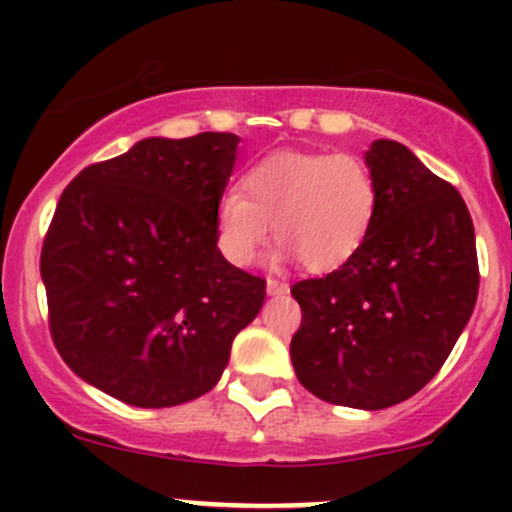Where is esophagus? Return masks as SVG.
Here are the masks:
<instances>
[{"mask_svg":"<svg viewBox=\"0 0 512 512\" xmlns=\"http://www.w3.org/2000/svg\"><path fill=\"white\" fill-rule=\"evenodd\" d=\"M287 282L275 280V277H267V294H285L287 292Z\"/></svg>","mask_w":512,"mask_h":512,"instance_id":"obj_1","label":"esophagus"}]
</instances>
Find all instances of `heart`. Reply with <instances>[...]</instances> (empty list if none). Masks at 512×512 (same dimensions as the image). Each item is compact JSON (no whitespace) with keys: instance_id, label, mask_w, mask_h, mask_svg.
Returning <instances> with one entry per match:
<instances>
[{"instance_id":"heart-1","label":"heart","mask_w":512,"mask_h":512,"mask_svg":"<svg viewBox=\"0 0 512 512\" xmlns=\"http://www.w3.org/2000/svg\"><path fill=\"white\" fill-rule=\"evenodd\" d=\"M379 213V183L352 153L275 151L255 160L215 208L227 262L247 267L270 237L312 272H332L361 250Z\"/></svg>"}]
</instances>
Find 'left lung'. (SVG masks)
Returning a JSON list of instances; mask_svg holds the SVG:
<instances>
[{"mask_svg":"<svg viewBox=\"0 0 512 512\" xmlns=\"http://www.w3.org/2000/svg\"><path fill=\"white\" fill-rule=\"evenodd\" d=\"M374 227L347 265L292 285L302 307L289 354L322 401L379 411L421 391L478 297L476 230L461 193L396 141L371 143Z\"/></svg>","mask_w":512,"mask_h":512,"instance_id":"obj_1","label":"left lung"}]
</instances>
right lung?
Returning <instances> with one entry per match:
<instances>
[{
  "label": "right lung",
  "mask_w": 512,
  "mask_h": 512,
  "mask_svg": "<svg viewBox=\"0 0 512 512\" xmlns=\"http://www.w3.org/2000/svg\"><path fill=\"white\" fill-rule=\"evenodd\" d=\"M237 143L146 138L61 193L41 247L51 339L123 404L165 409L213 389L265 302V280L230 265L215 235Z\"/></svg>",
  "instance_id": "right-lung-1"
}]
</instances>
